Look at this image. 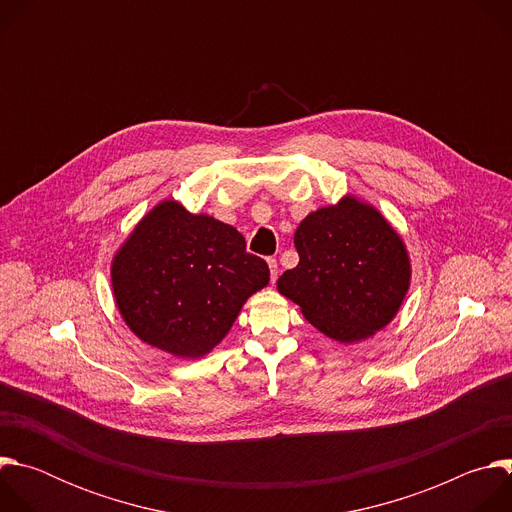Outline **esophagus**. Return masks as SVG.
Masks as SVG:
<instances>
[{"label": "esophagus", "mask_w": 512, "mask_h": 512, "mask_svg": "<svg viewBox=\"0 0 512 512\" xmlns=\"http://www.w3.org/2000/svg\"><path fill=\"white\" fill-rule=\"evenodd\" d=\"M267 265H269V271H271V283H275V279H277V261L273 257H269Z\"/></svg>", "instance_id": "1"}]
</instances>
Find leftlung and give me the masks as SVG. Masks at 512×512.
I'll return each mask as SVG.
<instances>
[{"mask_svg": "<svg viewBox=\"0 0 512 512\" xmlns=\"http://www.w3.org/2000/svg\"><path fill=\"white\" fill-rule=\"evenodd\" d=\"M300 263L277 279L310 324L338 342L385 328L409 289V257L383 214L352 196L308 214L294 237Z\"/></svg>", "mask_w": 512, "mask_h": 512, "instance_id": "8db88e82", "label": "left lung"}]
</instances>
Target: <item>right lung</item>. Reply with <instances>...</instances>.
I'll return each mask as SVG.
<instances>
[{
  "label": "right lung",
  "mask_w": 512,
  "mask_h": 512,
  "mask_svg": "<svg viewBox=\"0 0 512 512\" xmlns=\"http://www.w3.org/2000/svg\"><path fill=\"white\" fill-rule=\"evenodd\" d=\"M111 283L135 336L174 356L198 358L269 283V267L247 253L235 227L166 200L141 218L115 255Z\"/></svg>",
  "instance_id": "obj_1"
}]
</instances>
